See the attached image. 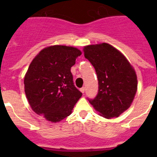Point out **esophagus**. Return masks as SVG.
Masks as SVG:
<instances>
[{
  "label": "esophagus",
  "mask_w": 157,
  "mask_h": 157,
  "mask_svg": "<svg viewBox=\"0 0 157 157\" xmlns=\"http://www.w3.org/2000/svg\"><path fill=\"white\" fill-rule=\"evenodd\" d=\"M80 91H81V92L83 94V93L85 92V87H82V88L80 89Z\"/></svg>",
  "instance_id": "1"
}]
</instances>
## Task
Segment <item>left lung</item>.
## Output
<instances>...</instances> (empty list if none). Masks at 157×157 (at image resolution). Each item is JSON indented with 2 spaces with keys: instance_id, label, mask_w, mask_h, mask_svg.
I'll list each match as a JSON object with an SVG mask.
<instances>
[{
  "instance_id": "left-lung-1",
  "label": "left lung",
  "mask_w": 157,
  "mask_h": 157,
  "mask_svg": "<svg viewBox=\"0 0 157 157\" xmlns=\"http://www.w3.org/2000/svg\"><path fill=\"white\" fill-rule=\"evenodd\" d=\"M84 56L95 68L98 94L88 99L99 115L106 119L118 117L130 108L138 80L135 71L120 51L107 43L86 45Z\"/></svg>"
}]
</instances>
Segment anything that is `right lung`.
Returning <instances> with one entry per match:
<instances>
[{"label": "right lung", "instance_id": "obj_1", "mask_svg": "<svg viewBox=\"0 0 157 157\" xmlns=\"http://www.w3.org/2000/svg\"><path fill=\"white\" fill-rule=\"evenodd\" d=\"M81 54L75 47L52 45L32 60L25 75L24 89L35 113L52 123L71 114L82 94L75 86L71 67Z\"/></svg>", "mask_w": 157, "mask_h": 157}]
</instances>
